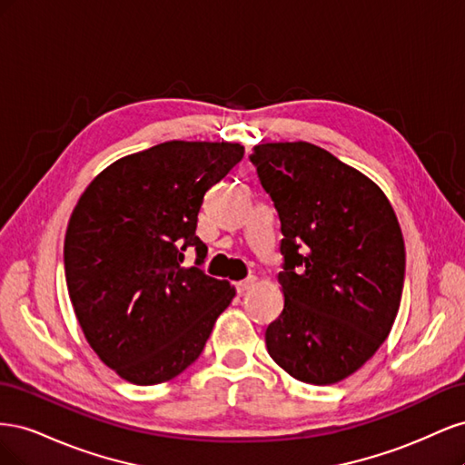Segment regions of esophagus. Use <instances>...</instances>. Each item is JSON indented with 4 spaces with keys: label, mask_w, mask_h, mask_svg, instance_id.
Here are the masks:
<instances>
[{
    "label": "esophagus",
    "mask_w": 465,
    "mask_h": 465,
    "mask_svg": "<svg viewBox=\"0 0 465 465\" xmlns=\"http://www.w3.org/2000/svg\"><path fill=\"white\" fill-rule=\"evenodd\" d=\"M254 285H256V277H248L244 281H238V283H236V292L238 294H244L246 291H250Z\"/></svg>",
    "instance_id": "1"
}]
</instances>
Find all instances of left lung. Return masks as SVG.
Here are the masks:
<instances>
[{"instance_id": "left-lung-1", "label": "left lung", "mask_w": 465, "mask_h": 465, "mask_svg": "<svg viewBox=\"0 0 465 465\" xmlns=\"http://www.w3.org/2000/svg\"><path fill=\"white\" fill-rule=\"evenodd\" d=\"M281 221L283 312L267 353L292 378L328 386L357 372L398 316L405 246L386 193L357 168L306 142L250 154Z\"/></svg>"}]
</instances>
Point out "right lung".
I'll use <instances>...</instances> for the list:
<instances>
[{
    "mask_svg": "<svg viewBox=\"0 0 465 465\" xmlns=\"http://www.w3.org/2000/svg\"><path fill=\"white\" fill-rule=\"evenodd\" d=\"M227 142H164L106 166L67 223L69 299L91 349L137 386L184 372L202 355L219 314L234 299L229 281L200 263L195 236L205 192L242 159ZM195 247L199 260L182 266Z\"/></svg>",
    "mask_w": 465,
    "mask_h": 465,
    "instance_id": "right-lung-1",
    "label": "right lung"
}]
</instances>
